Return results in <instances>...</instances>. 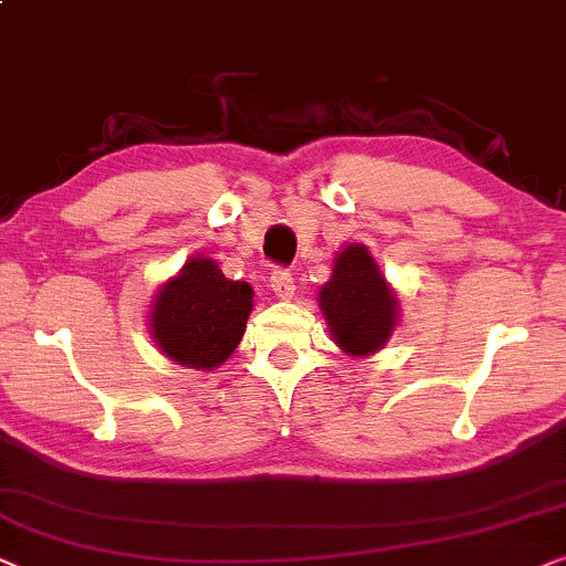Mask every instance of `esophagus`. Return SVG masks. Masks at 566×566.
<instances>
[{
	"label": "esophagus",
	"instance_id": "1",
	"mask_svg": "<svg viewBox=\"0 0 566 566\" xmlns=\"http://www.w3.org/2000/svg\"><path fill=\"white\" fill-rule=\"evenodd\" d=\"M269 282H271V290H274L276 297L290 300L292 295H295V279H292L287 269H274V274H271Z\"/></svg>",
	"mask_w": 566,
	"mask_h": 566
}]
</instances>
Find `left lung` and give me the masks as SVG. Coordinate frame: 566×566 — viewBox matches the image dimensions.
Wrapping results in <instances>:
<instances>
[{"label":"left lung","instance_id":"1","mask_svg":"<svg viewBox=\"0 0 566 566\" xmlns=\"http://www.w3.org/2000/svg\"><path fill=\"white\" fill-rule=\"evenodd\" d=\"M321 311L334 336L352 357H367L386 346L398 321V300L365 245L352 243L334 259L331 279L318 292Z\"/></svg>","mask_w":566,"mask_h":566}]
</instances>
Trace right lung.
I'll list each match as a JSON object with an SVG mask.
<instances>
[{"label": "right lung", "mask_w": 566, "mask_h": 566, "mask_svg": "<svg viewBox=\"0 0 566 566\" xmlns=\"http://www.w3.org/2000/svg\"><path fill=\"white\" fill-rule=\"evenodd\" d=\"M251 311V284L232 282L212 259L196 255L157 290L149 326L165 357L214 370L238 349Z\"/></svg>", "instance_id": "1"}]
</instances>
